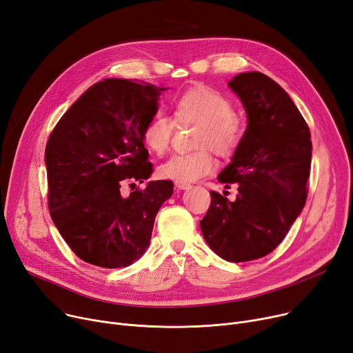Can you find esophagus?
<instances>
[{
	"mask_svg": "<svg viewBox=\"0 0 353 353\" xmlns=\"http://www.w3.org/2000/svg\"><path fill=\"white\" fill-rule=\"evenodd\" d=\"M176 188L180 190H188L192 188V184L189 183H183V181H176Z\"/></svg>",
	"mask_w": 353,
	"mask_h": 353,
	"instance_id": "obj_1",
	"label": "esophagus"
}]
</instances>
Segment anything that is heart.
Wrapping results in <instances>:
<instances>
[{"label": "heart", "mask_w": 353, "mask_h": 353, "mask_svg": "<svg viewBox=\"0 0 353 353\" xmlns=\"http://www.w3.org/2000/svg\"><path fill=\"white\" fill-rule=\"evenodd\" d=\"M172 120L156 114L145 123L141 132L143 144L148 152L163 156L170 148L174 124H196V152L177 153L159 165L163 179L174 181H196L206 177L216 169L212 150L220 157L233 156L243 141L246 124L236 111L232 101L221 92L205 87H192L173 99L170 104Z\"/></svg>", "instance_id": "1"}]
</instances>
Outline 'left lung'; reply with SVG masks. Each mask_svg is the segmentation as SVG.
I'll list each match as a JSON object with an SVG mask.
<instances>
[{
  "label": "left lung",
  "mask_w": 353,
  "mask_h": 353,
  "mask_svg": "<svg viewBox=\"0 0 353 353\" xmlns=\"http://www.w3.org/2000/svg\"><path fill=\"white\" fill-rule=\"evenodd\" d=\"M229 87L242 100L248 128L219 181L237 184L229 201L210 192L200 221L203 237L225 261L261 259L282 243L307 197L312 141L309 127L288 92L263 72L236 76Z\"/></svg>",
  "instance_id": "left-lung-1"
}]
</instances>
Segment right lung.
<instances>
[{
	"label": "right lung",
	"mask_w": 353,
	"mask_h": 353,
	"mask_svg": "<svg viewBox=\"0 0 353 353\" xmlns=\"http://www.w3.org/2000/svg\"><path fill=\"white\" fill-rule=\"evenodd\" d=\"M164 88L123 79L91 85L54 127L46 145L48 209L81 261L116 269L150 245L154 219L173 181H150L123 197V183L153 173L141 132ZM130 184V186H132Z\"/></svg>",
	"instance_id": "add662e5"
}]
</instances>
